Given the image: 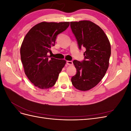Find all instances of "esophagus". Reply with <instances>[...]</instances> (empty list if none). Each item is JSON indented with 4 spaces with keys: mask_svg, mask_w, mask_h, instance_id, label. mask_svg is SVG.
I'll return each instance as SVG.
<instances>
[{
    "mask_svg": "<svg viewBox=\"0 0 131 131\" xmlns=\"http://www.w3.org/2000/svg\"><path fill=\"white\" fill-rule=\"evenodd\" d=\"M66 63L67 65H69V66H71L73 64V62L71 61H67Z\"/></svg>",
    "mask_w": 131,
    "mask_h": 131,
    "instance_id": "esophagus-1",
    "label": "esophagus"
}]
</instances>
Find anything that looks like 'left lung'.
<instances>
[{"label": "left lung", "instance_id": "left-lung-1", "mask_svg": "<svg viewBox=\"0 0 131 131\" xmlns=\"http://www.w3.org/2000/svg\"><path fill=\"white\" fill-rule=\"evenodd\" d=\"M70 27L79 49H86L84 60L73 61L77 72L71 81L77 89L88 91L101 81L108 68L110 42L104 31L91 21L71 22Z\"/></svg>", "mask_w": 131, "mask_h": 131}]
</instances>
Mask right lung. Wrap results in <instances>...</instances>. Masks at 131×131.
<instances>
[{
	"mask_svg": "<svg viewBox=\"0 0 131 131\" xmlns=\"http://www.w3.org/2000/svg\"><path fill=\"white\" fill-rule=\"evenodd\" d=\"M69 26V22H42L31 28L23 39L20 54L25 73L39 89L53 86L66 64L65 60L51 57L47 53L51 52L57 35Z\"/></svg>",
	"mask_w": 131,
	"mask_h": 131,
	"instance_id": "add662e5",
	"label": "right lung"
}]
</instances>
